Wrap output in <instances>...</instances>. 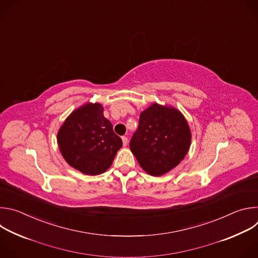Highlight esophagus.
Listing matches in <instances>:
<instances>
[{
    "mask_svg": "<svg viewBox=\"0 0 258 258\" xmlns=\"http://www.w3.org/2000/svg\"><path fill=\"white\" fill-rule=\"evenodd\" d=\"M121 139H122V143H123V146H126V145H127V143H128V139H127L125 136L121 137Z\"/></svg>",
    "mask_w": 258,
    "mask_h": 258,
    "instance_id": "obj_1",
    "label": "esophagus"
}]
</instances>
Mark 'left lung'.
<instances>
[{
	"label": "left lung",
	"instance_id": "8db88e82",
	"mask_svg": "<svg viewBox=\"0 0 258 258\" xmlns=\"http://www.w3.org/2000/svg\"><path fill=\"white\" fill-rule=\"evenodd\" d=\"M190 143L188 122L178 110L154 103L140 114L130 148L146 172L158 176L183 159Z\"/></svg>",
	"mask_w": 258,
	"mask_h": 258
}]
</instances>
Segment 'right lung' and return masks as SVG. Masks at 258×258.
<instances>
[{
  "label": "right lung",
  "instance_id": "add662e5",
  "mask_svg": "<svg viewBox=\"0 0 258 258\" xmlns=\"http://www.w3.org/2000/svg\"><path fill=\"white\" fill-rule=\"evenodd\" d=\"M57 140L66 162L89 175L106 171L122 147L99 103H88L73 111L59 130Z\"/></svg>",
  "mask_w": 258,
  "mask_h": 258
}]
</instances>
